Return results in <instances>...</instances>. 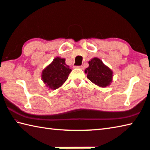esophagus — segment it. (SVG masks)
<instances>
[{
	"label": "esophagus",
	"instance_id": "esophagus-1",
	"mask_svg": "<svg viewBox=\"0 0 150 150\" xmlns=\"http://www.w3.org/2000/svg\"><path fill=\"white\" fill-rule=\"evenodd\" d=\"M75 68H79V69H81V70H83V68H84V67H83L82 66H74Z\"/></svg>",
	"mask_w": 150,
	"mask_h": 150
}]
</instances>
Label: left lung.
Segmentation results:
<instances>
[{
  "label": "left lung",
  "mask_w": 150,
  "mask_h": 150,
  "mask_svg": "<svg viewBox=\"0 0 150 150\" xmlns=\"http://www.w3.org/2000/svg\"><path fill=\"white\" fill-rule=\"evenodd\" d=\"M88 67L85 69L87 78L99 87L105 88L112 81V71L98 57H94L88 62Z\"/></svg>",
  "instance_id": "left-lung-1"
}]
</instances>
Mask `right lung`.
I'll use <instances>...</instances> for the list:
<instances>
[{
  "instance_id": "obj_1",
  "label": "right lung",
  "mask_w": 150,
  "mask_h": 150,
  "mask_svg": "<svg viewBox=\"0 0 150 150\" xmlns=\"http://www.w3.org/2000/svg\"><path fill=\"white\" fill-rule=\"evenodd\" d=\"M66 59L56 57L51 64L46 66L41 73V80L45 86L52 90L61 87L68 79L72 70L66 65Z\"/></svg>"
}]
</instances>
